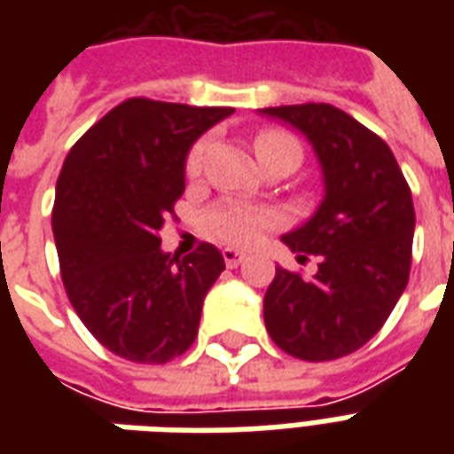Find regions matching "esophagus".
Returning <instances> with one entry per match:
<instances>
[{
	"mask_svg": "<svg viewBox=\"0 0 454 454\" xmlns=\"http://www.w3.org/2000/svg\"><path fill=\"white\" fill-rule=\"evenodd\" d=\"M223 260H226L228 267H238L246 260V253L238 250V247H223Z\"/></svg>",
	"mask_w": 454,
	"mask_h": 454,
	"instance_id": "1",
	"label": "esophagus"
}]
</instances>
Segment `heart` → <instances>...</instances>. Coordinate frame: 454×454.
<instances>
[{"instance_id": "1", "label": "heart", "mask_w": 454, "mask_h": 454, "mask_svg": "<svg viewBox=\"0 0 454 454\" xmlns=\"http://www.w3.org/2000/svg\"><path fill=\"white\" fill-rule=\"evenodd\" d=\"M208 143L197 140L189 148L184 158V175L189 179H197L204 169ZM255 153L262 165L275 158H301V145L299 140L285 129H262L255 136ZM277 216L272 211L255 207H243V204H221L211 208L207 214V233L218 243H231V246H246L255 240L265 228L275 226Z\"/></svg>"}]
</instances>
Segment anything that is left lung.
<instances>
[{
  "label": "left lung",
  "instance_id": "1",
  "mask_svg": "<svg viewBox=\"0 0 454 454\" xmlns=\"http://www.w3.org/2000/svg\"><path fill=\"white\" fill-rule=\"evenodd\" d=\"M304 133L321 160L325 199L314 218L282 240L318 255L304 277L277 267L265 294V328L277 348L306 362L360 350L409 285L416 211L389 145L333 104L262 109Z\"/></svg>",
  "mask_w": 454,
  "mask_h": 454
}]
</instances>
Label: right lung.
<instances>
[{"instance_id": "right-lung-1", "label": "right lung", "mask_w": 454, "mask_h": 454, "mask_svg": "<svg viewBox=\"0 0 454 454\" xmlns=\"http://www.w3.org/2000/svg\"><path fill=\"white\" fill-rule=\"evenodd\" d=\"M231 114L133 97L65 158L53 204L65 292L87 331L123 360L165 364L197 338L204 296L226 262L211 243L168 255L160 231L184 194L192 143Z\"/></svg>"}]
</instances>
